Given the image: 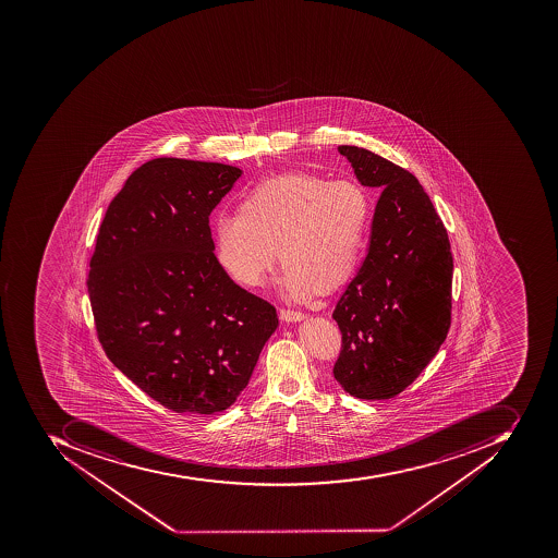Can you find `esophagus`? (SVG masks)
Returning <instances> with one entry per match:
<instances>
[{
    "label": "esophagus",
    "mask_w": 558,
    "mask_h": 558,
    "mask_svg": "<svg viewBox=\"0 0 558 558\" xmlns=\"http://www.w3.org/2000/svg\"><path fill=\"white\" fill-rule=\"evenodd\" d=\"M280 319L284 323H296V320L305 319V314L301 311H292V308H280Z\"/></svg>",
    "instance_id": "esophagus-1"
}]
</instances>
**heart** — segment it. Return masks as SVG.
Returning a JSON list of instances; mask_svg holds the SVG:
<instances>
[{
  "instance_id": "b5f03b06",
  "label": "heart",
  "mask_w": 558,
  "mask_h": 558,
  "mask_svg": "<svg viewBox=\"0 0 558 558\" xmlns=\"http://www.w3.org/2000/svg\"><path fill=\"white\" fill-rule=\"evenodd\" d=\"M371 223V196L359 182L289 172L245 193L239 214L217 215L215 250L226 274L247 289L266 283L280 251L284 290L308 299L352 278Z\"/></svg>"
}]
</instances>
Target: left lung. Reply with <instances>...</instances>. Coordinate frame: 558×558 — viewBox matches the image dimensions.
I'll use <instances>...</instances> for the list:
<instances>
[{"mask_svg": "<svg viewBox=\"0 0 558 558\" xmlns=\"http://www.w3.org/2000/svg\"><path fill=\"white\" fill-rule=\"evenodd\" d=\"M362 186L380 191L364 265L332 311V368L360 400L400 395L430 364L451 326L452 254L418 179L365 148L338 147Z\"/></svg>", "mask_w": 558, "mask_h": 558, "instance_id": "left-lung-1", "label": "left lung"}]
</instances>
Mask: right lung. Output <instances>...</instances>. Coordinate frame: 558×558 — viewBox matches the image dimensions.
<instances>
[{
	"instance_id": "1",
	"label": "right lung",
	"mask_w": 558,
	"mask_h": 558,
	"mask_svg": "<svg viewBox=\"0 0 558 558\" xmlns=\"http://www.w3.org/2000/svg\"><path fill=\"white\" fill-rule=\"evenodd\" d=\"M241 175L186 158L143 163L95 242L87 287L104 352L175 413L232 407L278 326L274 305L233 283L214 253L210 214Z\"/></svg>"
}]
</instances>
